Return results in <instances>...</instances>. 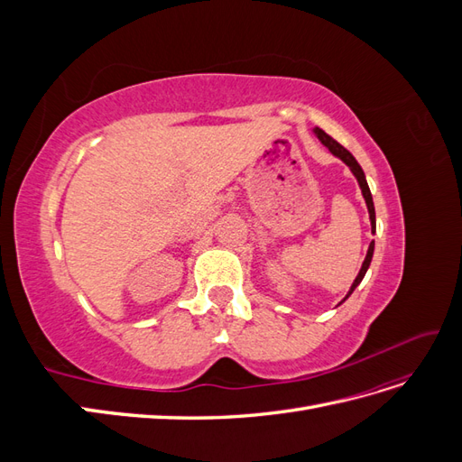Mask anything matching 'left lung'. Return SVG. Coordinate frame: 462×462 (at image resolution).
I'll list each match as a JSON object with an SVG mask.
<instances>
[{"label": "left lung", "instance_id": "1", "mask_svg": "<svg viewBox=\"0 0 462 462\" xmlns=\"http://www.w3.org/2000/svg\"><path fill=\"white\" fill-rule=\"evenodd\" d=\"M314 134L319 138V143L324 144L335 158H339L341 162H345L346 165H348V170L353 171V175L356 177V180H358V187H360V190H362V197H365V200H366V206H368V214H370V226H372V233H375V209H374V200H372V192H370V187H368V183H366V175H365V171H362V167L358 165V162L355 160V156L351 152H348L346 148H343L337 141H333V138L328 134V133H324L321 131L319 127H316L314 129ZM372 256H374V241L370 243V246H368V253H366V258H365V262H362V268H360V272H358V275H356V279L353 282V285H351V289H348V292H346V297L341 300V302H345L348 297L353 295V291L360 285V282L362 279H365V275H366V272H368V268H370V262H372ZM339 302V304H341Z\"/></svg>", "mask_w": 462, "mask_h": 462}]
</instances>
